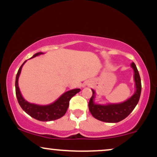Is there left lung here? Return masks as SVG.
<instances>
[{"label": "left lung", "instance_id": "1", "mask_svg": "<svg viewBox=\"0 0 157 157\" xmlns=\"http://www.w3.org/2000/svg\"><path fill=\"white\" fill-rule=\"evenodd\" d=\"M131 66L134 72V78L136 91L134 94L125 102L107 105L97 104L94 102L95 91L91 89L93 94L89 102V109L92 116L97 120L105 122H120L127 117L137 105L141 94V79L134 63H132Z\"/></svg>", "mask_w": 157, "mask_h": 157}]
</instances>
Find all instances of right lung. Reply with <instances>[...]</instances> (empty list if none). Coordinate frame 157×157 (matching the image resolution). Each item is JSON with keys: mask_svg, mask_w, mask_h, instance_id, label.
<instances>
[{"mask_svg": "<svg viewBox=\"0 0 157 157\" xmlns=\"http://www.w3.org/2000/svg\"><path fill=\"white\" fill-rule=\"evenodd\" d=\"M43 54H44L43 52H37L32 56V58L35 57L36 56L43 55ZM26 62V60L20 67L15 79V92L19 105H21V107L25 112L28 113L32 117L35 118L39 121H52V120H55L62 117L67 111L71 98L75 96L77 93L80 92V89H75L66 91L56 101L51 104H48V105H40L30 103L23 98L18 86L19 76L21 75L23 64Z\"/></svg>", "mask_w": 157, "mask_h": 157, "instance_id": "1", "label": "right lung"}]
</instances>
